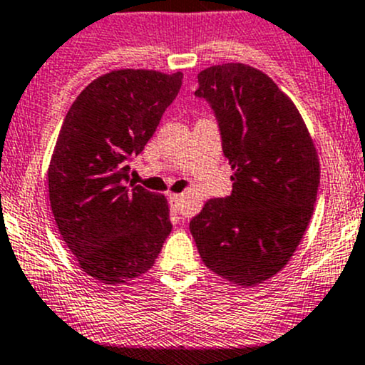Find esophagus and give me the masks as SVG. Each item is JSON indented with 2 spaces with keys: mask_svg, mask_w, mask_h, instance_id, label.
<instances>
[{
  "mask_svg": "<svg viewBox=\"0 0 365 365\" xmlns=\"http://www.w3.org/2000/svg\"><path fill=\"white\" fill-rule=\"evenodd\" d=\"M168 202H170L172 209L179 210V205H181V195H168Z\"/></svg>",
  "mask_w": 365,
  "mask_h": 365,
  "instance_id": "34e87169",
  "label": "esophagus"
}]
</instances>
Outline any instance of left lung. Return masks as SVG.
<instances>
[{
	"mask_svg": "<svg viewBox=\"0 0 365 365\" xmlns=\"http://www.w3.org/2000/svg\"><path fill=\"white\" fill-rule=\"evenodd\" d=\"M195 97L217 121L233 191L207 200L190 231L207 268L257 285L287 264L307 231L320 182L315 146L291 99L250 66L203 69Z\"/></svg>",
	"mask_w": 365,
	"mask_h": 365,
	"instance_id": "left-lung-1",
	"label": "left lung"
}]
</instances>
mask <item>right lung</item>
<instances>
[{"instance_id":"right-lung-1","label":"right lung","mask_w":365,"mask_h":365,"mask_svg":"<svg viewBox=\"0 0 365 365\" xmlns=\"http://www.w3.org/2000/svg\"><path fill=\"white\" fill-rule=\"evenodd\" d=\"M181 85L182 73H108L76 97L58 132L50 205L78 264L103 284L146 273L172 230L165 197L132 181L130 162Z\"/></svg>"}]
</instances>
